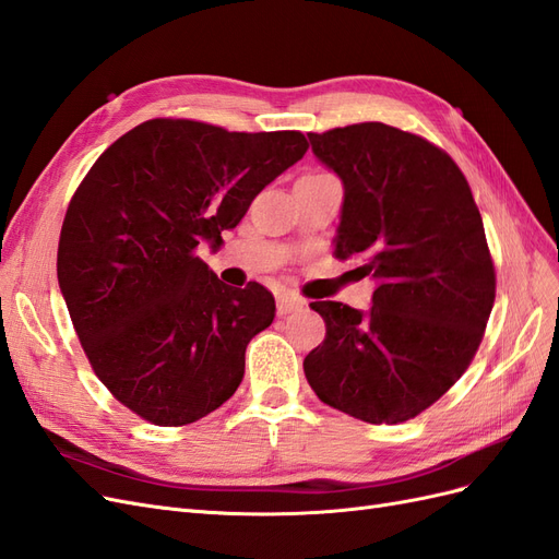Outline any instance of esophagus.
Returning <instances> with one entry per match:
<instances>
[{"mask_svg": "<svg viewBox=\"0 0 559 559\" xmlns=\"http://www.w3.org/2000/svg\"><path fill=\"white\" fill-rule=\"evenodd\" d=\"M302 306H306V300L294 296V294H280V296H277V312H280V314L296 312V310H300Z\"/></svg>", "mask_w": 559, "mask_h": 559, "instance_id": "34e87169", "label": "esophagus"}]
</instances>
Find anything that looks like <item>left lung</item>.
Here are the masks:
<instances>
[{
    "label": "left lung",
    "instance_id": "8db88e82",
    "mask_svg": "<svg viewBox=\"0 0 559 559\" xmlns=\"http://www.w3.org/2000/svg\"><path fill=\"white\" fill-rule=\"evenodd\" d=\"M343 181L335 257H361L370 310L310 308L324 343L302 368L314 394L368 425L419 415L462 378L495 306V265L460 167L438 146L384 123L308 132Z\"/></svg>",
    "mask_w": 559,
    "mask_h": 559
}]
</instances>
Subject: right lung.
I'll return each instance as SVG.
<instances>
[{
  "label": "right lung",
  "instance_id": "right-lung-1",
  "mask_svg": "<svg viewBox=\"0 0 559 559\" xmlns=\"http://www.w3.org/2000/svg\"><path fill=\"white\" fill-rule=\"evenodd\" d=\"M306 151L296 130L154 118L116 140L76 189L60 233V292L95 376L151 425H191L240 386L275 298L257 282L233 289L195 249L224 242Z\"/></svg>",
  "mask_w": 559,
  "mask_h": 559
}]
</instances>
